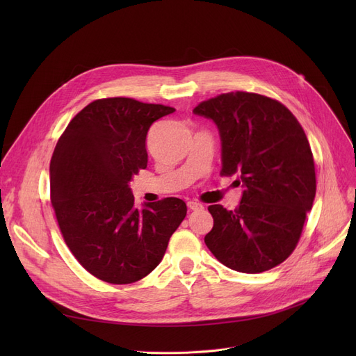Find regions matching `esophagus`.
Listing matches in <instances>:
<instances>
[{
  "label": "esophagus",
  "mask_w": 356,
  "mask_h": 356,
  "mask_svg": "<svg viewBox=\"0 0 356 356\" xmlns=\"http://www.w3.org/2000/svg\"><path fill=\"white\" fill-rule=\"evenodd\" d=\"M188 208H189L191 211H200V209H203V207H202L200 203H197V202H193V200L188 202Z\"/></svg>",
  "instance_id": "esophagus-1"
}]
</instances>
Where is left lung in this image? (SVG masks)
Returning a JSON list of instances; mask_svg holds the SVG:
<instances>
[{
    "label": "left lung",
    "mask_w": 356,
    "mask_h": 356,
    "mask_svg": "<svg viewBox=\"0 0 356 356\" xmlns=\"http://www.w3.org/2000/svg\"><path fill=\"white\" fill-rule=\"evenodd\" d=\"M193 112L216 124L220 175H236L244 188L234 211L208 208L213 228L204 244L239 273L282 264L300 239L316 195L314 161L302 125L278 101L239 90L203 101Z\"/></svg>",
    "instance_id": "left-lung-1"
}]
</instances>
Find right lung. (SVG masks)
Listing matches in <instances>:
<instances>
[{
	"label": "right lung",
	"instance_id": "add662e5",
	"mask_svg": "<svg viewBox=\"0 0 356 356\" xmlns=\"http://www.w3.org/2000/svg\"><path fill=\"white\" fill-rule=\"evenodd\" d=\"M176 109L131 98L90 102L50 161V199L66 245L92 275L129 284L152 273L188 212L177 197L134 207L129 181L147 167L152 124Z\"/></svg>",
	"mask_w": 356,
	"mask_h": 356
}]
</instances>
